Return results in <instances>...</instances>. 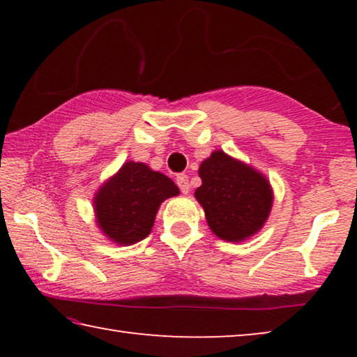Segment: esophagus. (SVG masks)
Masks as SVG:
<instances>
[{
	"label": "esophagus",
	"instance_id": "esophagus-1",
	"mask_svg": "<svg viewBox=\"0 0 357 357\" xmlns=\"http://www.w3.org/2000/svg\"><path fill=\"white\" fill-rule=\"evenodd\" d=\"M176 184L179 185V189L183 193H189L190 192V184H189V178H187V174L181 173L176 176Z\"/></svg>",
	"mask_w": 357,
	"mask_h": 357
}]
</instances>
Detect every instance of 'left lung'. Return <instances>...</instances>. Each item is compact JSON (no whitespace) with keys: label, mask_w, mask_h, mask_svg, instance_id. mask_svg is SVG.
Here are the masks:
<instances>
[{"label":"left lung","mask_w":357,"mask_h":357,"mask_svg":"<svg viewBox=\"0 0 357 357\" xmlns=\"http://www.w3.org/2000/svg\"><path fill=\"white\" fill-rule=\"evenodd\" d=\"M198 174L202 185L195 198L217 238L243 243L264 227L274 192L261 172L217 149L202 162Z\"/></svg>","instance_id":"obj_1"}]
</instances>
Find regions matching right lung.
<instances>
[{
	"instance_id": "obj_1",
	"label": "right lung",
	"mask_w": 357,
	"mask_h": 357,
	"mask_svg": "<svg viewBox=\"0 0 357 357\" xmlns=\"http://www.w3.org/2000/svg\"><path fill=\"white\" fill-rule=\"evenodd\" d=\"M178 185L143 162H126L94 193L96 225L116 245L140 243L153 229L157 211Z\"/></svg>"
}]
</instances>
